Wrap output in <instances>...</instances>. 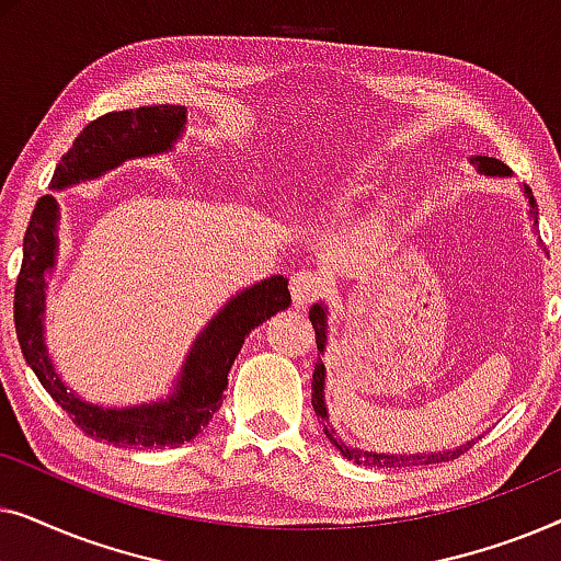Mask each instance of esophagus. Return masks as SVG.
<instances>
[{
    "mask_svg": "<svg viewBox=\"0 0 561 561\" xmlns=\"http://www.w3.org/2000/svg\"><path fill=\"white\" fill-rule=\"evenodd\" d=\"M321 290H324V283H321L319 275L309 271H298L290 275V296H294V304L298 309H306V306L317 301Z\"/></svg>",
    "mask_w": 561,
    "mask_h": 561,
    "instance_id": "34e87169",
    "label": "esophagus"
}]
</instances>
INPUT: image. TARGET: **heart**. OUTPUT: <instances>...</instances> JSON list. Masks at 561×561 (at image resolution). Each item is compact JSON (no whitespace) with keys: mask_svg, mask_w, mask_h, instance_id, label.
Wrapping results in <instances>:
<instances>
[{"mask_svg":"<svg viewBox=\"0 0 561 561\" xmlns=\"http://www.w3.org/2000/svg\"><path fill=\"white\" fill-rule=\"evenodd\" d=\"M370 181V173H367V168H363V171H357V175H352V186H359V183Z\"/></svg>","mask_w":561,"mask_h":561,"instance_id":"b5f03b06","label":"heart"}]
</instances>
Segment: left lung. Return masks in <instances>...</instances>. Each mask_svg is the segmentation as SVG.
Segmentation results:
<instances>
[{
    "mask_svg": "<svg viewBox=\"0 0 561 561\" xmlns=\"http://www.w3.org/2000/svg\"><path fill=\"white\" fill-rule=\"evenodd\" d=\"M470 163L478 168L482 175H493V179H511V168L501 163L497 158H488V156H474L470 158ZM524 196L528 198V217L534 221V232L539 227V206L534 202L531 188L524 186ZM309 319L313 324V332H317V347L321 355L327 352V342H329V309L324 301L313 304L309 309ZM324 388H327V367L321 363V357L317 359V367H313V382H311V405L317 411V416L324 424V434L332 447L340 451L342 457L352 459L355 465H365V467H378V470H396V467H419V465H439V462H449L467 451L474 444L465 442L459 444L455 449H444V451H416V455H388V451H367L363 447H355L347 439H342L340 432L332 426L329 421V409H327V398H324Z\"/></svg>",
    "mask_w": 561,
    "mask_h": 561,
    "instance_id": "left-lung-1",
    "label": "left lung"
}]
</instances>
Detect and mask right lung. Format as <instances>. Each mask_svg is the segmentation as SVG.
Masks as SVG:
<instances>
[{
    "label": "right lung",
    "mask_w": 561,
    "mask_h": 561,
    "mask_svg": "<svg viewBox=\"0 0 561 561\" xmlns=\"http://www.w3.org/2000/svg\"><path fill=\"white\" fill-rule=\"evenodd\" d=\"M186 119V106L150 104L110 112L89 122L56 165L50 191L96 181L127 160L165 156L183 137ZM58 225L60 206L56 196L37 198L22 242V267L14 288V329L27 365L53 401L71 413L73 424L99 442L137 449H173L191 442L219 411L229 367L240 355L244 336L290 306L288 280L283 275H271L227 298L191 344L168 396L112 409L91 403L68 388L45 344V290L48 275L58 263Z\"/></svg>",
    "instance_id": "obj_1"
}]
</instances>
